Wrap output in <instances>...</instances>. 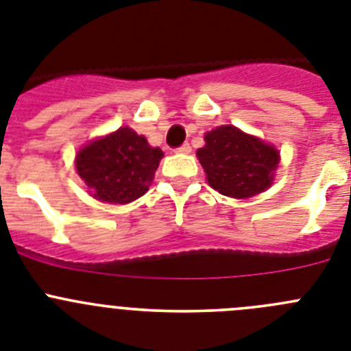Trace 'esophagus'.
I'll use <instances>...</instances> for the list:
<instances>
[{
    "mask_svg": "<svg viewBox=\"0 0 351 351\" xmlns=\"http://www.w3.org/2000/svg\"><path fill=\"white\" fill-rule=\"evenodd\" d=\"M176 153H181V154H188V153H191V145H190V144H182L181 147L176 149Z\"/></svg>",
    "mask_w": 351,
    "mask_h": 351,
    "instance_id": "34e87169",
    "label": "esophagus"
}]
</instances>
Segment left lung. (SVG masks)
Listing matches in <instances>:
<instances>
[{"mask_svg": "<svg viewBox=\"0 0 351 351\" xmlns=\"http://www.w3.org/2000/svg\"><path fill=\"white\" fill-rule=\"evenodd\" d=\"M206 145L197 151L210 188L232 198H250L272 184L280 153L262 138L232 125L206 133Z\"/></svg>", "mask_w": 351, "mask_h": 351, "instance_id": "1", "label": "left lung"}]
</instances>
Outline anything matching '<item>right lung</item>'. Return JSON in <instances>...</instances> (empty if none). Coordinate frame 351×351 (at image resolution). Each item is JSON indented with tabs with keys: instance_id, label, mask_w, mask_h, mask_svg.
I'll use <instances>...</instances> for the list:
<instances>
[{
	"instance_id": "1",
	"label": "right lung",
	"mask_w": 351,
	"mask_h": 351,
	"mask_svg": "<svg viewBox=\"0 0 351 351\" xmlns=\"http://www.w3.org/2000/svg\"><path fill=\"white\" fill-rule=\"evenodd\" d=\"M163 151L128 126L95 138L75 156V169L101 202L128 204L149 190Z\"/></svg>"
}]
</instances>
